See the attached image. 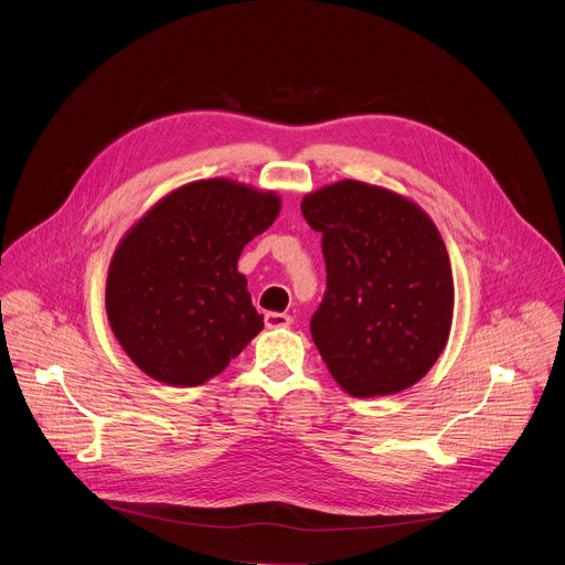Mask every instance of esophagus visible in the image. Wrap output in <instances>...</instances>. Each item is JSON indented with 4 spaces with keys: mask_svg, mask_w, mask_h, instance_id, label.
Here are the masks:
<instances>
[{
    "mask_svg": "<svg viewBox=\"0 0 565 565\" xmlns=\"http://www.w3.org/2000/svg\"><path fill=\"white\" fill-rule=\"evenodd\" d=\"M292 317L286 312H266V327L268 329H281V327H290Z\"/></svg>",
    "mask_w": 565,
    "mask_h": 565,
    "instance_id": "esophagus-1",
    "label": "esophagus"
}]
</instances>
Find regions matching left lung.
Here are the masks:
<instances>
[{"label":"left lung","mask_w":565,"mask_h":565,"mask_svg":"<svg viewBox=\"0 0 565 565\" xmlns=\"http://www.w3.org/2000/svg\"><path fill=\"white\" fill-rule=\"evenodd\" d=\"M321 232L327 292L312 342L342 391H405L440 358L454 319V277L431 216L393 190L344 179L301 199Z\"/></svg>","instance_id":"8db88e82"}]
</instances>
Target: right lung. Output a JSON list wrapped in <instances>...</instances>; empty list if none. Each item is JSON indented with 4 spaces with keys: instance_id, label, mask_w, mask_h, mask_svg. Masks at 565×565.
<instances>
[{
    "instance_id": "right-lung-1",
    "label": "right lung",
    "mask_w": 565,
    "mask_h": 565,
    "mask_svg": "<svg viewBox=\"0 0 565 565\" xmlns=\"http://www.w3.org/2000/svg\"><path fill=\"white\" fill-rule=\"evenodd\" d=\"M273 190L230 179L185 183L120 238L107 275V317L131 362L170 386L218 375L264 329L236 262L279 216Z\"/></svg>"
}]
</instances>
